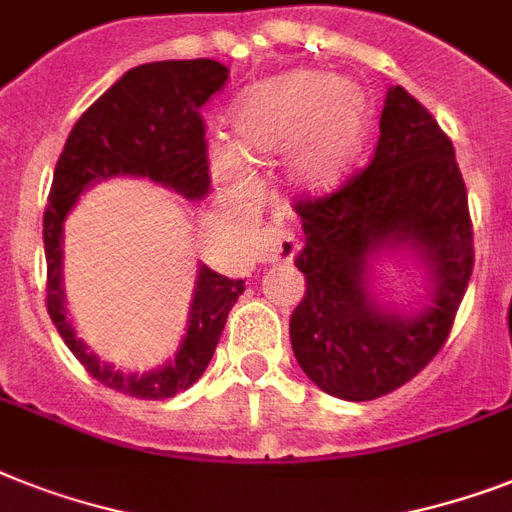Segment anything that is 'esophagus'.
Listing matches in <instances>:
<instances>
[{
  "label": "esophagus",
  "mask_w": 512,
  "mask_h": 512,
  "mask_svg": "<svg viewBox=\"0 0 512 512\" xmlns=\"http://www.w3.org/2000/svg\"><path fill=\"white\" fill-rule=\"evenodd\" d=\"M297 239L292 231H286L281 226H268L260 231L255 244V257L257 263L273 265V263H286L297 255Z\"/></svg>",
  "instance_id": "34e87169"
}]
</instances>
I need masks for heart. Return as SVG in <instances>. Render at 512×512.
<instances>
[{"label": "heart", "instance_id": "b5f03b06", "mask_svg": "<svg viewBox=\"0 0 512 512\" xmlns=\"http://www.w3.org/2000/svg\"><path fill=\"white\" fill-rule=\"evenodd\" d=\"M371 126V99L360 83L315 68L286 70L257 83L231 112V147L210 152L215 181L231 197L247 191L249 165L289 155L286 181L302 194L342 186L363 152Z\"/></svg>", "mask_w": 512, "mask_h": 512}]
</instances>
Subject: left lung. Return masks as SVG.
Returning <instances> with one entry per match:
<instances>
[{
    "label": "left lung",
    "instance_id": "1",
    "mask_svg": "<svg viewBox=\"0 0 512 512\" xmlns=\"http://www.w3.org/2000/svg\"><path fill=\"white\" fill-rule=\"evenodd\" d=\"M305 297L289 336L299 368L331 397L376 400L442 350L473 270L468 194L452 141L402 86L386 91L371 165L331 197L299 202ZM424 270L413 306L375 292L381 256Z\"/></svg>",
    "mask_w": 512,
    "mask_h": 512
}]
</instances>
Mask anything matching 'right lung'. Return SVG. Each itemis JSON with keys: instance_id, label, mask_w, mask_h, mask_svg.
I'll return each instance as SVG.
<instances>
[{"instance_id": "right-lung-1", "label": "right lung", "mask_w": 512, "mask_h": 512, "mask_svg": "<svg viewBox=\"0 0 512 512\" xmlns=\"http://www.w3.org/2000/svg\"><path fill=\"white\" fill-rule=\"evenodd\" d=\"M226 81L228 68L215 60H162L131 68L78 118L54 168L44 213L49 318L78 363L99 384L128 397L168 400L186 392L213 360L228 310L244 292V281L199 265L186 334L173 357L152 371H120L89 350L68 318L62 289L65 220L83 191L118 176L149 178L189 202L205 199L210 162L199 110Z\"/></svg>"}]
</instances>
